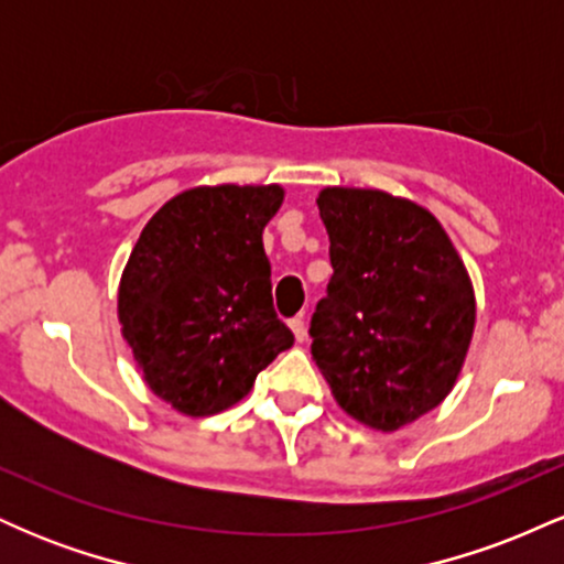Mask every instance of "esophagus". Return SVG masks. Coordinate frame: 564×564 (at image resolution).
I'll return each mask as SVG.
<instances>
[{
    "label": "esophagus",
    "instance_id": "esophagus-1",
    "mask_svg": "<svg viewBox=\"0 0 564 564\" xmlns=\"http://www.w3.org/2000/svg\"><path fill=\"white\" fill-rule=\"evenodd\" d=\"M289 326H291V332H294L296 341H304V336H307V328H304V318H302V315H296V318H291Z\"/></svg>",
    "mask_w": 564,
    "mask_h": 564
}]
</instances>
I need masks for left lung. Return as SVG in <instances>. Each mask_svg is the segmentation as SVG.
I'll list each match as a JSON object with an SVG mask.
<instances>
[{
  "mask_svg": "<svg viewBox=\"0 0 564 564\" xmlns=\"http://www.w3.org/2000/svg\"><path fill=\"white\" fill-rule=\"evenodd\" d=\"M334 275L310 321L315 366L360 424L394 432L456 384L475 291L443 225L384 191L323 187Z\"/></svg>",
  "mask_w": 564,
  "mask_h": 564,
  "instance_id": "8db88e82",
  "label": "left lung"
}]
</instances>
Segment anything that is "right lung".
Wrapping results in <instances>:
<instances>
[{"instance_id":"1","label":"right lung","mask_w":564,"mask_h":564,"mask_svg":"<svg viewBox=\"0 0 564 564\" xmlns=\"http://www.w3.org/2000/svg\"><path fill=\"white\" fill-rule=\"evenodd\" d=\"M281 204V185L191 187L148 219L129 254L121 334L148 387L185 416L236 405L294 345L262 246Z\"/></svg>"}]
</instances>
